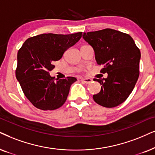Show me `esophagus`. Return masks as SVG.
Returning a JSON list of instances; mask_svg holds the SVG:
<instances>
[{
    "label": "esophagus",
    "instance_id": "1",
    "mask_svg": "<svg viewBox=\"0 0 155 155\" xmlns=\"http://www.w3.org/2000/svg\"><path fill=\"white\" fill-rule=\"evenodd\" d=\"M81 81H83L85 84H90L92 81V80L89 78H85V79H81Z\"/></svg>",
    "mask_w": 155,
    "mask_h": 155
}]
</instances>
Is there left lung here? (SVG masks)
<instances>
[{
	"mask_svg": "<svg viewBox=\"0 0 155 155\" xmlns=\"http://www.w3.org/2000/svg\"><path fill=\"white\" fill-rule=\"evenodd\" d=\"M83 38L93 48L95 59L104 66L106 79H94L101 85L93 95L96 103L107 108L121 104L132 93L140 75V51L129 34L111 28L84 33Z\"/></svg>",
	"mask_w": 155,
	"mask_h": 155,
	"instance_id": "obj_1",
	"label": "left lung"
}]
</instances>
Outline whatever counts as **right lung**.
<instances>
[{"label":"right lung","instance_id":"obj_1","mask_svg":"<svg viewBox=\"0 0 155 155\" xmlns=\"http://www.w3.org/2000/svg\"><path fill=\"white\" fill-rule=\"evenodd\" d=\"M82 32L73 34H43L27 39L17 55L15 76L27 99L36 108L54 110L65 103L71 84L69 76L57 79L50 75L53 63L81 38Z\"/></svg>","mask_w":155,"mask_h":155}]
</instances>
